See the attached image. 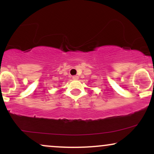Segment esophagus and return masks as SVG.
<instances>
[{
	"instance_id": "1",
	"label": "esophagus",
	"mask_w": 154,
	"mask_h": 154,
	"mask_svg": "<svg viewBox=\"0 0 154 154\" xmlns=\"http://www.w3.org/2000/svg\"><path fill=\"white\" fill-rule=\"evenodd\" d=\"M72 78H73V79H79V77L78 76H77V75H75V76H73V77H72Z\"/></svg>"
}]
</instances>
